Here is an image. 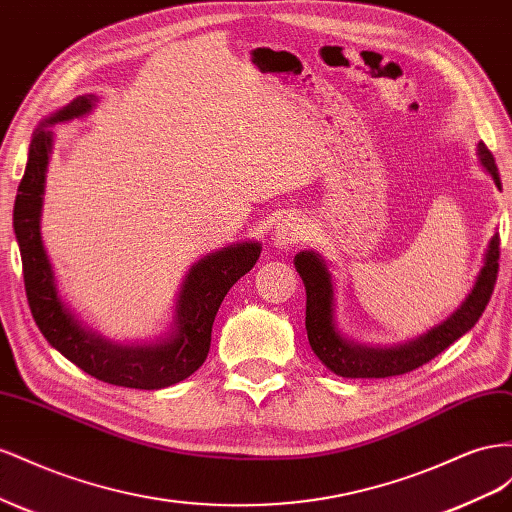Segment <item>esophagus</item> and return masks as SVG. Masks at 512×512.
Listing matches in <instances>:
<instances>
[{"label":"esophagus","instance_id":"34e87169","mask_svg":"<svg viewBox=\"0 0 512 512\" xmlns=\"http://www.w3.org/2000/svg\"><path fill=\"white\" fill-rule=\"evenodd\" d=\"M302 233H304V223L300 218H285V221H281L274 227L272 240L279 248H289L302 238Z\"/></svg>","mask_w":512,"mask_h":512}]
</instances>
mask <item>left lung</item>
<instances>
[{"label": "left lung", "instance_id": "8db88e82", "mask_svg": "<svg viewBox=\"0 0 512 512\" xmlns=\"http://www.w3.org/2000/svg\"><path fill=\"white\" fill-rule=\"evenodd\" d=\"M478 158L480 165L491 173L495 186L500 188V173L485 143H478ZM498 259L500 236L495 233L487 246L485 264L476 276V283L455 313L410 343L394 347H367L345 339L337 328V321H334V281L326 261L315 251H300L294 257V266L306 289L304 324L311 349L332 373L341 377H392L410 373L433 360L437 354H442L446 347L474 328L491 300L495 281H498Z\"/></svg>", "mask_w": 512, "mask_h": 512}]
</instances>
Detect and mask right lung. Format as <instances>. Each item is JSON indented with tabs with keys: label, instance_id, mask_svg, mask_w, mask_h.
<instances>
[{
	"label": "right lung",
	"instance_id": "obj_1",
	"mask_svg": "<svg viewBox=\"0 0 512 512\" xmlns=\"http://www.w3.org/2000/svg\"><path fill=\"white\" fill-rule=\"evenodd\" d=\"M96 100L94 94L75 98L42 122L29 143L27 165L12 214L23 261L25 294L45 339L87 375L124 388H167L193 375L206 362L218 306L238 279L257 264L261 246L259 242L231 244L201 257L182 281L171 332L165 339L145 345H122L85 328L57 291L51 261L42 244L40 214L53 150L51 126L90 113Z\"/></svg>",
	"mask_w": 512,
	"mask_h": 512
}]
</instances>
